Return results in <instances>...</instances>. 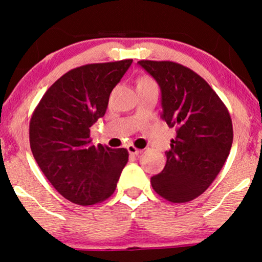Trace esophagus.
<instances>
[{
	"label": "esophagus",
	"mask_w": 262,
	"mask_h": 262,
	"mask_svg": "<svg viewBox=\"0 0 262 262\" xmlns=\"http://www.w3.org/2000/svg\"><path fill=\"white\" fill-rule=\"evenodd\" d=\"M127 151H128V154H130V155H132V156H138L139 154H142L143 150L137 149V148H136V146L130 144V145H127Z\"/></svg>",
	"instance_id": "obj_1"
}]
</instances>
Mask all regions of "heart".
I'll use <instances>...</instances> for the list:
<instances>
[{
  "label": "heart",
  "mask_w": 262,
  "mask_h": 262,
  "mask_svg": "<svg viewBox=\"0 0 262 262\" xmlns=\"http://www.w3.org/2000/svg\"><path fill=\"white\" fill-rule=\"evenodd\" d=\"M146 83H155V82H154L151 78L148 77V76H144V77L139 78L138 84H146Z\"/></svg>",
  "instance_id": "b5f03b06"
}]
</instances>
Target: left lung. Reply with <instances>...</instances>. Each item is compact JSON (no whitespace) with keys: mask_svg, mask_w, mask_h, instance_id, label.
<instances>
[{"mask_svg":"<svg viewBox=\"0 0 262 262\" xmlns=\"http://www.w3.org/2000/svg\"><path fill=\"white\" fill-rule=\"evenodd\" d=\"M161 88L162 119L177 137L166 151L167 163L151 178L157 194L187 203L207 189L230 152V114L209 83L194 71L169 60H139Z\"/></svg>","mask_w":262,"mask_h":262,"instance_id":"left-lung-1","label":"left lung"}]
</instances>
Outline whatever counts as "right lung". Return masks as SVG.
<instances>
[{
    "mask_svg": "<svg viewBox=\"0 0 262 262\" xmlns=\"http://www.w3.org/2000/svg\"><path fill=\"white\" fill-rule=\"evenodd\" d=\"M132 59L87 64L68 71L42 96L30 121L35 161L59 194L94 205L116 191L126 149L92 144L91 127L105 116L111 92Z\"/></svg>",
    "mask_w": 262,
    "mask_h": 262,
    "instance_id": "right-lung-1",
    "label": "right lung"
}]
</instances>
